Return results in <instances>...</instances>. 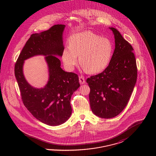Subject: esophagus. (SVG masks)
I'll use <instances>...</instances> for the list:
<instances>
[{
  "label": "esophagus",
  "mask_w": 156,
  "mask_h": 156,
  "mask_svg": "<svg viewBox=\"0 0 156 156\" xmlns=\"http://www.w3.org/2000/svg\"><path fill=\"white\" fill-rule=\"evenodd\" d=\"M79 82L80 83V84H83L85 83V80L84 79V78L82 76H80L79 77Z\"/></svg>",
  "instance_id": "34e87169"
}]
</instances>
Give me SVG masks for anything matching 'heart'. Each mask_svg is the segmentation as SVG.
I'll return each instance as SVG.
<instances>
[{
  "mask_svg": "<svg viewBox=\"0 0 156 156\" xmlns=\"http://www.w3.org/2000/svg\"><path fill=\"white\" fill-rule=\"evenodd\" d=\"M69 47L62 53L64 65L73 69L78 63L77 56L81 67L90 74L103 71L109 65L113 52L111 41L90 31H84L72 35Z\"/></svg>",
  "mask_w": 156,
  "mask_h": 156,
  "instance_id": "obj_1",
  "label": "heart"
}]
</instances>
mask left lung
<instances>
[{
	"mask_svg": "<svg viewBox=\"0 0 156 156\" xmlns=\"http://www.w3.org/2000/svg\"><path fill=\"white\" fill-rule=\"evenodd\" d=\"M115 36V48L104 71L87 80L90 88L92 111L98 116L110 119L116 116L128 103L135 86L137 69L133 48L119 31L109 27Z\"/></svg>",
	"mask_w": 156,
	"mask_h": 156,
	"instance_id": "obj_1",
	"label": "left lung"
}]
</instances>
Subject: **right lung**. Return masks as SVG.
I'll return each mask as SVG.
<instances>
[{"label": "right lung", "mask_w": 156, "mask_h": 156, "mask_svg": "<svg viewBox=\"0 0 156 156\" xmlns=\"http://www.w3.org/2000/svg\"><path fill=\"white\" fill-rule=\"evenodd\" d=\"M65 25L56 24L50 29L31 35L15 64V74L23 102L31 115L49 126H58L70 117L71 96L80 84L78 75L67 73L61 68L56 56H62L64 49L62 33ZM46 56L49 72L48 83L36 89L25 80L22 72L24 60L35 55Z\"/></svg>", "instance_id": "1"}]
</instances>
